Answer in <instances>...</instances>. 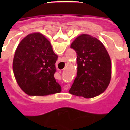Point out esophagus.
I'll return each instance as SVG.
<instances>
[{"label":"esophagus","instance_id":"esophagus-1","mask_svg":"<svg viewBox=\"0 0 130 130\" xmlns=\"http://www.w3.org/2000/svg\"><path fill=\"white\" fill-rule=\"evenodd\" d=\"M63 88H64V90H67V89L68 88V86H65V87Z\"/></svg>","mask_w":130,"mask_h":130}]
</instances>
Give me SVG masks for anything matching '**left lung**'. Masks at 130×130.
<instances>
[{
	"label": "left lung",
	"mask_w": 130,
	"mask_h": 130,
	"mask_svg": "<svg viewBox=\"0 0 130 130\" xmlns=\"http://www.w3.org/2000/svg\"><path fill=\"white\" fill-rule=\"evenodd\" d=\"M70 48L76 52L77 74L69 93L91 98L108 87L111 76V62L106 49L96 37L87 34L77 37Z\"/></svg>",
	"instance_id": "8db88e82"
}]
</instances>
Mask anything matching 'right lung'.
<instances>
[{
	"label": "right lung",
	"mask_w": 130,
	"mask_h": 130,
	"mask_svg": "<svg viewBox=\"0 0 130 130\" xmlns=\"http://www.w3.org/2000/svg\"><path fill=\"white\" fill-rule=\"evenodd\" d=\"M58 56L41 33H32L21 40L16 49L13 71L21 90L30 96L60 93L61 87L54 78Z\"/></svg>",
	"instance_id": "add662e5"
}]
</instances>
